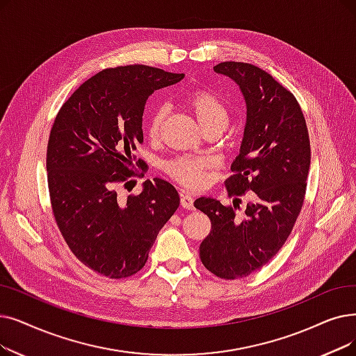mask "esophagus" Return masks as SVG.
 Returning a JSON list of instances; mask_svg holds the SVG:
<instances>
[{
	"label": "esophagus",
	"instance_id": "1",
	"mask_svg": "<svg viewBox=\"0 0 356 356\" xmlns=\"http://www.w3.org/2000/svg\"><path fill=\"white\" fill-rule=\"evenodd\" d=\"M180 204H181L183 208L193 209V196L186 193V192H181L180 193Z\"/></svg>",
	"mask_w": 356,
	"mask_h": 356
}]
</instances>
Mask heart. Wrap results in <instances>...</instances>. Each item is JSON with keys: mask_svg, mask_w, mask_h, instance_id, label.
I'll return each instance as SVG.
<instances>
[{"mask_svg": "<svg viewBox=\"0 0 356 356\" xmlns=\"http://www.w3.org/2000/svg\"><path fill=\"white\" fill-rule=\"evenodd\" d=\"M188 104L193 115L196 116L199 125L204 128V131H222L228 125V106L218 95H216V92L209 90H197L189 96ZM164 118L165 109L163 106H159L157 109L151 113L147 125V132L152 140L159 138ZM209 164L211 161L207 157L186 154V156H177L165 160L161 164V167L170 177L184 184V186L199 188L202 186L207 180V170Z\"/></svg>", "mask_w": 356, "mask_h": 356, "instance_id": "1", "label": "heart"}]
</instances>
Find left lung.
<instances>
[{"mask_svg": "<svg viewBox=\"0 0 356 356\" xmlns=\"http://www.w3.org/2000/svg\"><path fill=\"white\" fill-rule=\"evenodd\" d=\"M213 71L240 86L247 106L240 154L225 188L228 196L252 191L254 200L240 220L236 204L196 199L195 208L211 220L199 256L215 276L237 280L264 268L289 237L305 199L310 136L296 96L270 74L234 60L215 65Z\"/></svg>", "mask_w": 356, "mask_h": 356, "instance_id": "left-lung-1", "label": "left lung"}]
</instances>
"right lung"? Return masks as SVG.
Wrapping results in <instances>:
<instances>
[{
    "label": "right lung",
    "mask_w": 356,
    "mask_h": 356,
    "mask_svg": "<svg viewBox=\"0 0 356 356\" xmlns=\"http://www.w3.org/2000/svg\"><path fill=\"white\" fill-rule=\"evenodd\" d=\"M183 76L140 64L106 68L76 88L54 120L46 170L55 222L72 254L112 280L144 268L179 208L176 188L159 177L125 199L118 188L132 181L135 165L145 168L134 151L144 143L148 97Z\"/></svg>",
    "instance_id": "1"
}]
</instances>
